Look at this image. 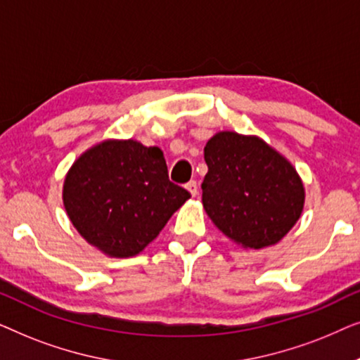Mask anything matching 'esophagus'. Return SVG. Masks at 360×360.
<instances>
[{"label": "esophagus", "mask_w": 360, "mask_h": 360, "mask_svg": "<svg viewBox=\"0 0 360 360\" xmlns=\"http://www.w3.org/2000/svg\"><path fill=\"white\" fill-rule=\"evenodd\" d=\"M186 190L190 191L191 196H196L198 195V184H196L195 180H190L188 184H186Z\"/></svg>", "instance_id": "esophagus-1"}]
</instances>
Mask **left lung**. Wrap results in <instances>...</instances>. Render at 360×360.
Wrapping results in <instances>:
<instances>
[{"mask_svg":"<svg viewBox=\"0 0 360 360\" xmlns=\"http://www.w3.org/2000/svg\"><path fill=\"white\" fill-rule=\"evenodd\" d=\"M205 162V211L221 233L243 248L277 244L302 216V179L260 137L218 132L206 142Z\"/></svg>","mask_w":360,"mask_h":360,"instance_id":"obj_1","label":"left lung"}]
</instances>
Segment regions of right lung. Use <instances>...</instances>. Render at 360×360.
<instances>
[{
    "label": "right lung",
    "instance_id": "add662e5",
    "mask_svg": "<svg viewBox=\"0 0 360 360\" xmlns=\"http://www.w3.org/2000/svg\"><path fill=\"white\" fill-rule=\"evenodd\" d=\"M190 193L169 180L164 152L105 141L78 157L63 181V206L83 239L110 257L152 243Z\"/></svg>",
    "mask_w": 360,
    "mask_h": 360
}]
</instances>
